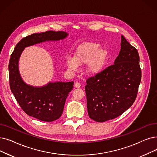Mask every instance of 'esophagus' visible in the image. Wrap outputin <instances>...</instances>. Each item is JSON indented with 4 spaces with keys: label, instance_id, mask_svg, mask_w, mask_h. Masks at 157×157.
<instances>
[{
    "label": "esophagus",
    "instance_id": "obj_1",
    "mask_svg": "<svg viewBox=\"0 0 157 157\" xmlns=\"http://www.w3.org/2000/svg\"><path fill=\"white\" fill-rule=\"evenodd\" d=\"M81 86V84L79 83H78V82H76L74 83V87H76V88H79Z\"/></svg>",
    "mask_w": 157,
    "mask_h": 157
}]
</instances>
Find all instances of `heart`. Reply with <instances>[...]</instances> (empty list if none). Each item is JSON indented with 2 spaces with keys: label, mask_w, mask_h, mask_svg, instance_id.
Masks as SVG:
<instances>
[{
  "label": "heart",
  "mask_w": 157,
  "mask_h": 157,
  "mask_svg": "<svg viewBox=\"0 0 157 157\" xmlns=\"http://www.w3.org/2000/svg\"><path fill=\"white\" fill-rule=\"evenodd\" d=\"M108 57L106 49L100 48L95 43H84L79 45L72 57H67L66 65L71 71L78 72L79 65L86 64V71L88 74L96 75L105 67Z\"/></svg>",
  "instance_id": "heart-1"
}]
</instances>
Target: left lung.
I'll use <instances>...</instances> for the list:
<instances>
[{
	"label": "left lung",
	"instance_id": "1",
	"mask_svg": "<svg viewBox=\"0 0 157 157\" xmlns=\"http://www.w3.org/2000/svg\"><path fill=\"white\" fill-rule=\"evenodd\" d=\"M140 80L138 51L121 35L114 64L86 80L88 116L103 122L123 113L134 103Z\"/></svg>",
	"mask_w": 157,
	"mask_h": 157
}]
</instances>
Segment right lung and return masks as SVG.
<instances>
[{
  "mask_svg": "<svg viewBox=\"0 0 157 157\" xmlns=\"http://www.w3.org/2000/svg\"><path fill=\"white\" fill-rule=\"evenodd\" d=\"M68 36L69 33L65 31L34 33L20 40L11 54L9 63L11 90L20 107L31 117L45 122L59 119L63 113L68 94L72 90L74 82H49L42 86L27 84L19 72L20 57L27 47L49 41L62 40Z\"/></svg>",
  "mask_w": 157,
  "mask_h": 157,
  "instance_id": "1",
  "label": "right lung"
}]
</instances>
